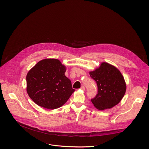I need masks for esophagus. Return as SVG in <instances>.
Segmentation results:
<instances>
[{
    "instance_id": "34e87169",
    "label": "esophagus",
    "mask_w": 149,
    "mask_h": 149,
    "mask_svg": "<svg viewBox=\"0 0 149 149\" xmlns=\"http://www.w3.org/2000/svg\"><path fill=\"white\" fill-rule=\"evenodd\" d=\"M81 89L82 90H85V89H86V88H85V87H84V86H82L81 87Z\"/></svg>"
}]
</instances>
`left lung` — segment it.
Wrapping results in <instances>:
<instances>
[{"mask_svg":"<svg viewBox=\"0 0 149 149\" xmlns=\"http://www.w3.org/2000/svg\"><path fill=\"white\" fill-rule=\"evenodd\" d=\"M90 75L97 85V94L91 99L95 107L100 110L110 109L118 104L124 97L126 85L120 71L108 63L103 62Z\"/></svg>","mask_w":149,"mask_h":149,"instance_id":"left-lung-1","label":"left lung"}]
</instances>
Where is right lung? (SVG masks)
Masks as SVG:
<instances>
[{
  "instance_id": "add662e5",
  "label": "right lung",
  "mask_w": 149,
  "mask_h": 149,
  "mask_svg": "<svg viewBox=\"0 0 149 149\" xmlns=\"http://www.w3.org/2000/svg\"><path fill=\"white\" fill-rule=\"evenodd\" d=\"M65 71V66L58 59H45L38 62L26 75L29 97L45 109L61 107L75 91Z\"/></svg>"
}]
</instances>
